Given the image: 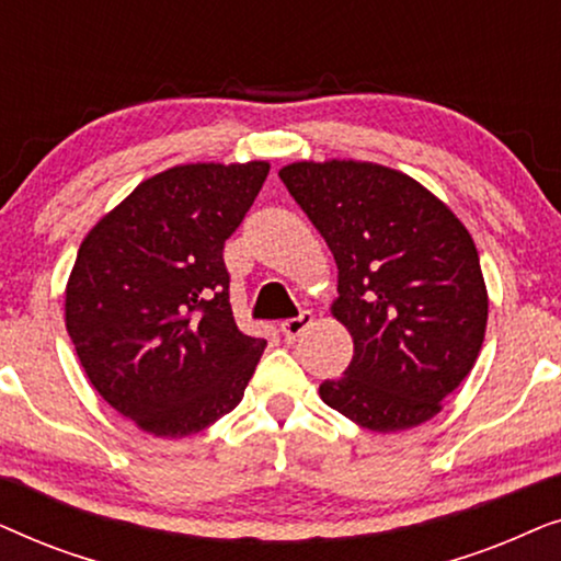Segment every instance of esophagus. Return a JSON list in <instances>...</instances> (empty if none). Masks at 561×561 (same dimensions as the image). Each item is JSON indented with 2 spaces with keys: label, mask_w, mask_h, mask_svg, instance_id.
I'll use <instances>...</instances> for the list:
<instances>
[{
  "label": "esophagus",
  "mask_w": 561,
  "mask_h": 561,
  "mask_svg": "<svg viewBox=\"0 0 561 561\" xmlns=\"http://www.w3.org/2000/svg\"><path fill=\"white\" fill-rule=\"evenodd\" d=\"M311 324H313V313L311 311H301V313H298V317L283 321L280 332L286 334V340H296V336H301Z\"/></svg>",
  "instance_id": "esophagus-1"
}]
</instances>
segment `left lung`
I'll use <instances>...</instances> for the list:
<instances>
[{
	"mask_svg": "<svg viewBox=\"0 0 561 561\" xmlns=\"http://www.w3.org/2000/svg\"><path fill=\"white\" fill-rule=\"evenodd\" d=\"M280 181L336 260L332 313L355 342L319 396L370 432H403L442 411L470 375L488 288L470 232L411 175L359 160H301Z\"/></svg>",
	"mask_w": 561,
	"mask_h": 561,
	"instance_id": "8db88e82",
	"label": "left lung"
}]
</instances>
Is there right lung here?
Returning a JSON list of instances; mask_svg holds the SVG:
<instances>
[{
  "label": "right lung",
  "instance_id": "right-lung-1",
  "mask_svg": "<svg viewBox=\"0 0 561 561\" xmlns=\"http://www.w3.org/2000/svg\"><path fill=\"white\" fill-rule=\"evenodd\" d=\"M267 171L265 160L168 168L83 237L68 336L99 396L142 432L181 439L242 401L265 340L237 329L221 252Z\"/></svg>",
  "mask_w": 561,
  "mask_h": 561
}]
</instances>
